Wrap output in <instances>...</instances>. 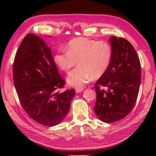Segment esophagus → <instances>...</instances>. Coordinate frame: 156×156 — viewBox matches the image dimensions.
<instances>
[{"label": "esophagus", "mask_w": 156, "mask_h": 156, "mask_svg": "<svg viewBox=\"0 0 156 156\" xmlns=\"http://www.w3.org/2000/svg\"><path fill=\"white\" fill-rule=\"evenodd\" d=\"M83 91V88H76V93H80V92Z\"/></svg>", "instance_id": "esophagus-1"}]
</instances>
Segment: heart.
<instances>
[{
    "label": "heart",
    "mask_w": 156,
    "mask_h": 156,
    "mask_svg": "<svg viewBox=\"0 0 156 156\" xmlns=\"http://www.w3.org/2000/svg\"><path fill=\"white\" fill-rule=\"evenodd\" d=\"M66 49L67 51L55 53L54 61L66 72L78 63V67L67 78L68 83L76 88L82 87L92 78H100L107 70L111 61V46L105 41L76 38L69 41Z\"/></svg>",
    "instance_id": "obj_1"
}]
</instances>
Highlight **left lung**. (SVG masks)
<instances>
[{
  "instance_id": "obj_1",
  "label": "left lung",
  "mask_w": 156,
  "mask_h": 156,
  "mask_svg": "<svg viewBox=\"0 0 156 156\" xmlns=\"http://www.w3.org/2000/svg\"><path fill=\"white\" fill-rule=\"evenodd\" d=\"M111 61L107 70L95 83L94 110L105 122L125 118L136 102L141 83V64L133 45L127 39L112 36ZM107 87L102 90L100 87Z\"/></svg>"
}]
</instances>
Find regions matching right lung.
<instances>
[{"label":"right lung","mask_w":156,"mask_h":156,"mask_svg":"<svg viewBox=\"0 0 156 156\" xmlns=\"http://www.w3.org/2000/svg\"><path fill=\"white\" fill-rule=\"evenodd\" d=\"M12 75L19 101L29 117L45 126L64 120L76 92H58L66 82L59 76L50 48L41 37L31 34L24 37L16 53Z\"/></svg>","instance_id":"add662e5"}]
</instances>
